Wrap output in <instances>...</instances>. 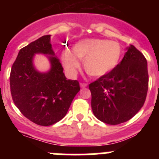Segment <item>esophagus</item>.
Here are the masks:
<instances>
[{
  "label": "esophagus",
  "mask_w": 159,
  "mask_h": 159,
  "mask_svg": "<svg viewBox=\"0 0 159 159\" xmlns=\"http://www.w3.org/2000/svg\"><path fill=\"white\" fill-rule=\"evenodd\" d=\"M87 86H88V84H85V83H80V87H81V88H86Z\"/></svg>",
  "instance_id": "1"
}]
</instances>
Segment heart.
I'll return each instance as SVG.
<instances>
[{"mask_svg":"<svg viewBox=\"0 0 159 159\" xmlns=\"http://www.w3.org/2000/svg\"><path fill=\"white\" fill-rule=\"evenodd\" d=\"M123 56V48L117 41L102 39H86L79 41L72 48V52L64 50L61 60L66 71L75 74L80 67L79 60L84 61L88 75L101 77L111 72Z\"/></svg>","mask_w":159,"mask_h":159,"instance_id":"1","label":"heart"}]
</instances>
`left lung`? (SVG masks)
Here are the masks:
<instances>
[{
	"label": "left lung",
	"instance_id": "obj_1",
	"mask_svg": "<svg viewBox=\"0 0 159 159\" xmlns=\"http://www.w3.org/2000/svg\"><path fill=\"white\" fill-rule=\"evenodd\" d=\"M148 82L147 60L130 45L111 72L89 84L95 116L110 125L128 121L144 104Z\"/></svg>",
	"mask_w": 159,
	"mask_h": 159
}]
</instances>
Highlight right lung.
I'll return each instance as SVG.
<instances>
[{"label":"right lung","instance_id":"1","mask_svg":"<svg viewBox=\"0 0 159 159\" xmlns=\"http://www.w3.org/2000/svg\"><path fill=\"white\" fill-rule=\"evenodd\" d=\"M50 35L43 36L20 50L11 69L12 100L23 116L40 126H50L66 116L74 97L80 90L77 80H67L62 64L50 43ZM36 53L50 54L51 69L40 73L32 59Z\"/></svg>","mask_w":159,"mask_h":159}]
</instances>
